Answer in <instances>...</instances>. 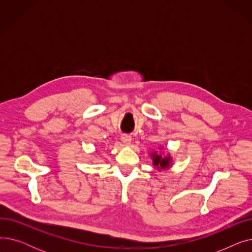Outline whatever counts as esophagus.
<instances>
[{
    "label": "esophagus",
    "mask_w": 252,
    "mask_h": 252,
    "mask_svg": "<svg viewBox=\"0 0 252 252\" xmlns=\"http://www.w3.org/2000/svg\"><path fill=\"white\" fill-rule=\"evenodd\" d=\"M122 141H123L124 144H126V145H129V144H130V141H131V137L128 136V135H123V136H122Z\"/></svg>",
    "instance_id": "34e87169"
}]
</instances>
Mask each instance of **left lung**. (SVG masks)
I'll return each instance as SVG.
<instances>
[{
  "label": "left lung",
  "mask_w": 252,
  "mask_h": 252,
  "mask_svg": "<svg viewBox=\"0 0 252 252\" xmlns=\"http://www.w3.org/2000/svg\"><path fill=\"white\" fill-rule=\"evenodd\" d=\"M153 157V161H154V165L158 166V168H165L168 166L169 164V157H165L162 158V156L160 155H156V153L154 152L153 154H151Z\"/></svg>",
  "instance_id": "left-lung-1"
}]
</instances>
